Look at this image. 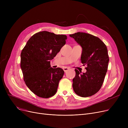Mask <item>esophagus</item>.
<instances>
[{"label":"esophagus","instance_id":"34e87169","mask_svg":"<svg viewBox=\"0 0 128 128\" xmlns=\"http://www.w3.org/2000/svg\"><path fill=\"white\" fill-rule=\"evenodd\" d=\"M68 70H69V68H63V70H64V71L65 72H66Z\"/></svg>","mask_w":128,"mask_h":128}]
</instances>
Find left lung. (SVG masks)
Segmentation results:
<instances>
[{
	"label": "left lung",
	"mask_w": 128,
	"mask_h": 128,
	"mask_svg": "<svg viewBox=\"0 0 128 128\" xmlns=\"http://www.w3.org/2000/svg\"><path fill=\"white\" fill-rule=\"evenodd\" d=\"M70 36L82 46V63L86 65L85 73L75 70L76 75L72 79L74 91L80 96H92L103 84L109 62L108 50L101 40L89 34L78 32Z\"/></svg>",
	"instance_id": "1"
}]
</instances>
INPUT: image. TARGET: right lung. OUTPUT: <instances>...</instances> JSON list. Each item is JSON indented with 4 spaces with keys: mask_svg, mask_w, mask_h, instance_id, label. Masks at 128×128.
<instances>
[{
    "mask_svg": "<svg viewBox=\"0 0 128 128\" xmlns=\"http://www.w3.org/2000/svg\"><path fill=\"white\" fill-rule=\"evenodd\" d=\"M67 36L42 31L32 35L21 53V68L26 85L39 97L49 98L57 91L64 72L51 68L50 61L66 44Z\"/></svg>",
    "mask_w": 128,
    "mask_h": 128,
    "instance_id": "obj_1",
    "label": "right lung"
}]
</instances>
